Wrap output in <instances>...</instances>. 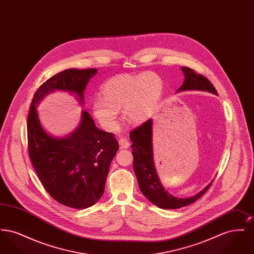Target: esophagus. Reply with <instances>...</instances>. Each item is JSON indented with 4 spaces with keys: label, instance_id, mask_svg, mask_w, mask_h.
I'll list each match as a JSON object with an SVG mask.
<instances>
[{
    "label": "esophagus",
    "instance_id": "1",
    "mask_svg": "<svg viewBox=\"0 0 254 254\" xmlns=\"http://www.w3.org/2000/svg\"><path fill=\"white\" fill-rule=\"evenodd\" d=\"M119 145H120V147L121 148H124V149H126V148H128L129 147V142H128V140L127 139H126V138H122L119 140Z\"/></svg>",
    "mask_w": 254,
    "mask_h": 254
}]
</instances>
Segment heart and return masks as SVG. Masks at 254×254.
<instances>
[{
    "label": "heart",
    "instance_id": "heart-1",
    "mask_svg": "<svg viewBox=\"0 0 254 254\" xmlns=\"http://www.w3.org/2000/svg\"><path fill=\"white\" fill-rule=\"evenodd\" d=\"M101 93L103 98L92 104L93 115L104 128L114 130L122 108L126 120L133 125L153 116L163 94V81L154 72L122 74L107 81Z\"/></svg>",
    "mask_w": 254,
    "mask_h": 254
}]
</instances>
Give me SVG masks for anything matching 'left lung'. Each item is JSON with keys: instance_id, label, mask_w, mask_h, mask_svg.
I'll return each instance as SVG.
<instances>
[{"instance_id": "left-lung-1", "label": "left lung", "mask_w": 254, "mask_h": 254, "mask_svg": "<svg viewBox=\"0 0 254 254\" xmlns=\"http://www.w3.org/2000/svg\"><path fill=\"white\" fill-rule=\"evenodd\" d=\"M185 80L177 92L188 90L206 91L217 95L215 87L205 76L197 74L193 69L186 66L181 67ZM132 141L133 169L135 171L139 188L153 205L164 209L180 208L190 205L202 197L211 186L208 184L199 193L190 198H178L165 190L158 177L156 168L153 162L152 150V119H149L141 126L134 128L129 134Z\"/></svg>"}]
</instances>
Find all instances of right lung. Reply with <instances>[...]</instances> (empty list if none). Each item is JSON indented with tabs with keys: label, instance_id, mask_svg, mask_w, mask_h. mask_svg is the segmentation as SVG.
Here are the masks:
<instances>
[{
	"label": "right lung",
	"instance_id": "add662e5",
	"mask_svg": "<svg viewBox=\"0 0 254 254\" xmlns=\"http://www.w3.org/2000/svg\"><path fill=\"white\" fill-rule=\"evenodd\" d=\"M97 72L96 68H69L49 78L37 89L27 115L28 153L39 179L54 200L77 209L94 205L104 193L118 142L113 133L99 129L85 110L72 133L51 136L43 128L36 107L55 90L75 93L84 105L85 86Z\"/></svg>",
	"mask_w": 254,
	"mask_h": 254
}]
</instances>
